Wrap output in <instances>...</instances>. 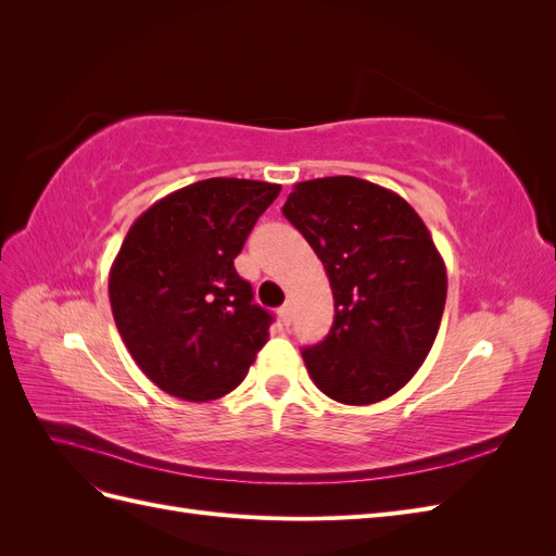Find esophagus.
Here are the masks:
<instances>
[{
  "mask_svg": "<svg viewBox=\"0 0 556 556\" xmlns=\"http://www.w3.org/2000/svg\"><path fill=\"white\" fill-rule=\"evenodd\" d=\"M278 317H280V323H282L285 327H290V325H292V304H285V306L278 311Z\"/></svg>",
  "mask_w": 556,
  "mask_h": 556,
  "instance_id": "esophagus-1",
  "label": "esophagus"
}]
</instances>
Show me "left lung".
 Returning a JSON list of instances; mask_svg holds the SVG:
<instances>
[{"instance_id":"obj_1","label":"left lung","mask_w":556,"mask_h":556,"mask_svg":"<svg viewBox=\"0 0 556 556\" xmlns=\"http://www.w3.org/2000/svg\"><path fill=\"white\" fill-rule=\"evenodd\" d=\"M282 213L325 264L333 294L327 339L301 350L313 382L345 406L396 394L425 364L447 296L422 217L355 176L296 182Z\"/></svg>"}]
</instances>
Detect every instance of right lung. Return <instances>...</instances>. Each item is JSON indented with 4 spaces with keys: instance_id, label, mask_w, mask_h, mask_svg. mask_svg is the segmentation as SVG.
I'll return each mask as SVG.
<instances>
[{
    "instance_id": "add662e5",
    "label": "right lung",
    "mask_w": 556,
    "mask_h": 556,
    "mask_svg": "<svg viewBox=\"0 0 556 556\" xmlns=\"http://www.w3.org/2000/svg\"><path fill=\"white\" fill-rule=\"evenodd\" d=\"M280 185L208 178L155 201L109 274L115 327L162 392L213 401L239 387L268 341V311L233 260Z\"/></svg>"
}]
</instances>
